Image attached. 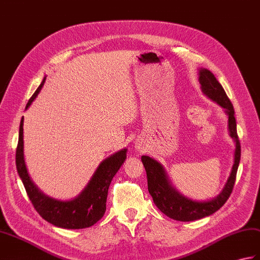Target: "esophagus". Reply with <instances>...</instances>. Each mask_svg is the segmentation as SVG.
<instances>
[{
    "label": "esophagus",
    "instance_id": "34e87169",
    "mask_svg": "<svg viewBox=\"0 0 260 260\" xmlns=\"http://www.w3.org/2000/svg\"><path fill=\"white\" fill-rule=\"evenodd\" d=\"M135 148L137 149V150H142V149H144V144H143V142H136L135 143Z\"/></svg>",
    "mask_w": 260,
    "mask_h": 260
}]
</instances>
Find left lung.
Returning a JSON list of instances; mask_svg holds the SVG:
<instances>
[{"label": "left lung", "mask_w": 260, "mask_h": 260, "mask_svg": "<svg viewBox=\"0 0 260 260\" xmlns=\"http://www.w3.org/2000/svg\"><path fill=\"white\" fill-rule=\"evenodd\" d=\"M199 83L202 92L208 99L216 102L225 110L228 116V132L235 142L234 165L231 175L222 188L220 194L206 202H196L183 196L172 186L164 167L157 160L150 158L149 156H142L143 165L147 174V186L150 196L153 197L154 204L161 213L172 219L179 221H192L204 218L217 212L231 196L236 174L240 160V143L237 135L236 118L232 102L229 101L224 88L217 81L212 72L206 69L199 70Z\"/></svg>", "instance_id": "8db88e82"}]
</instances>
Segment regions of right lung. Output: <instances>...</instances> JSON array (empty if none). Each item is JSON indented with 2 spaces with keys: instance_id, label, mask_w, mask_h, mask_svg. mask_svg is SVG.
Returning a JSON list of instances; mask_svg holds the SVG:
<instances>
[{
  "instance_id": "obj_1",
  "label": "right lung",
  "mask_w": 260,
  "mask_h": 260,
  "mask_svg": "<svg viewBox=\"0 0 260 260\" xmlns=\"http://www.w3.org/2000/svg\"><path fill=\"white\" fill-rule=\"evenodd\" d=\"M45 78H43L41 85L27 102L25 110H27L39 95L44 85ZM23 122L24 118L22 117L15 156L16 170L36 212L46 221L61 228L82 229L96 224L105 214L108 187L120 166L124 164L127 149L119 150L103 160L85 188L77 197L71 201H57L43 194L32 182L27 173L25 160H24Z\"/></svg>"
}]
</instances>
